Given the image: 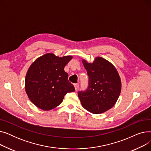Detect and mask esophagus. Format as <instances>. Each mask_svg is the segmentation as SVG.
<instances>
[{"mask_svg": "<svg viewBox=\"0 0 151 151\" xmlns=\"http://www.w3.org/2000/svg\"><path fill=\"white\" fill-rule=\"evenodd\" d=\"M74 87H75V90L77 91L78 89V88H79V84H74Z\"/></svg>", "mask_w": 151, "mask_h": 151, "instance_id": "esophagus-1", "label": "esophagus"}]
</instances>
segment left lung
Returning a JSON list of instances; mask_svg holds the SVG:
<instances>
[{"label": "left lung", "mask_w": 151, "mask_h": 151, "mask_svg": "<svg viewBox=\"0 0 151 151\" xmlns=\"http://www.w3.org/2000/svg\"><path fill=\"white\" fill-rule=\"evenodd\" d=\"M89 76V86L78 96L83 107L93 114H101L116 104L121 92V80L115 67L101 57L92 63L83 59Z\"/></svg>", "instance_id": "1"}]
</instances>
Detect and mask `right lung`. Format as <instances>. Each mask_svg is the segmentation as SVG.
<instances>
[{"mask_svg":"<svg viewBox=\"0 0 151 151\" xmlns=\"http://www.w3.org/2000/svg\"><path fill=\"white\" fill-rule=\"evenodd\" d=\"M71 55L56 56L47 53L37 58L29 67L25 78V90L37 108L49 111L59 106L68 92H75L64 67Z\"/></svg>","mask_w":151,"mask_h":151,"instance_id":"add662e5","label":"right lung"}]
</instances>
